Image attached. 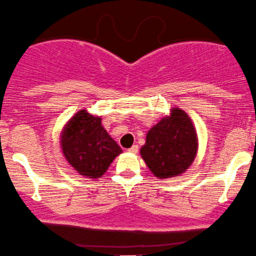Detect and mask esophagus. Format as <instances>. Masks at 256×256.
I'll list each match as a JSON object with an SVG mask.
<instances>
[{
  "label": "esophagus",
  "mask_w": 256,
  "mask_h": 256,
  "mask_svg": "<svg viewBox=\"0 0 256 256\" xmlns=\"http://www.w3.org/2000/svg\"><path fill=\"white\" fill-rule=\"evenodd\" d=\"M138 151H139V148H138V145H133L130 148H128V152H130V154H136Z\"/></svg>",
  "instance_id": "34e87169"
}]
</instances>
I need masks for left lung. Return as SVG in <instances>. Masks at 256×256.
<instances>
[{"mask_svg": "<svg viewBox=\"0 0 256 256\" xmlns=\"http://www.w3.org/2000/svg\"><path fill=\"white\" fill-rule=\"evenodd\" d=\"M197 150L194 122L182 108H173L148 132L140 154L154 176L169 179L185 173L196 158Z\"/></svg>", "mask_w": 256, "mask_h": 256, "instance_id": "left-lung-1", "label": "left lung"}]
</instances>
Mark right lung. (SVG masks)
Instances as JSON below:
<instances>
[{
  "instance_id": "add662e5",
  "label": "right lung",
  "mask_w": 256,
  "mask_h": 256,
  "mask_svg": "<svg viewBox=\"0 0 256 256\" xmlns=\"http://www.w3.org/2000/svg\"><path fill=\"white\" fill-rule=\"evenodd\" d=\"M62 156L80 175L99 179L106 173L122 148L108 136L102 124V117L86 108L66 122L60 134Z\"/></svg>"
}]
</instances>
